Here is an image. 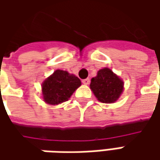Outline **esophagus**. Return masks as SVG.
Here are the masks:
<instances>
[{
  "label": "esophagus",
  "mask_w": 160,
  "mask_h": 160,
  "mask_svg": "<svg viewBox=\"0 0 160 160\" xmlns=\"http://www.w3.org/2000/svg\"><path fill=\"white\" fill-rule=\"evenodd\" d=\"M82 82H83V84H89V83H90V79H89V78H86V79H83V81H82Z\"/></svg>",
  "instance_id": "1"
}]
</instances>
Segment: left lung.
<instances>
[{
	"mask_svg": "<svg viewBox=\"0 0 160 160\" xmlns=\"http://www.w3.org/2000/svg\"><path fill=\"white\" fill-rule=\"evenodd\" d=\"M90 87L100 102L112 103L119 98L124 83L111 69L106 68L98 71L97 77L92 78Z\"/></svg>",
	"mask_w": 160,
	"mask_h": 160,
	"instance_id": "1",
	"label": "left lung"
}]
</instances>
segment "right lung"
<instances>
[{
	"instance_id": "add662e5",
	"label": "right lung",
	"mask_w": 160,
	"mask_h": 160,
	"mask_svg": "<svg viewBox=\"0 0 160 160\" xmlns=\"http://www.w3.org/2000/svg\"><path fill=\"white\" fill-rule=\"evenodd\" d=\"M80 85L81 81L78 77L58 69L42 83L43 99L52 105L67 102Z\"/></svg>"
}]
</instances>
